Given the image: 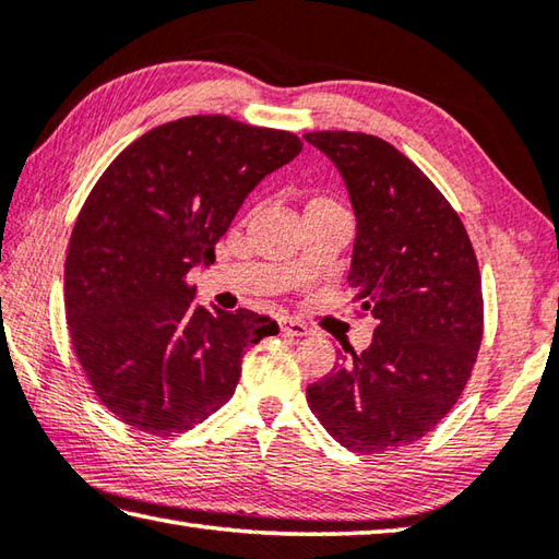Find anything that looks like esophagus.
Masks as SVG:
<instances>
[{
  "label": "esophagus",
  "mask_w": 559,
  "mask_h": 559,
  "mask_svg": "<svg viewBox=\"0 0 559 559\" xmlns=\"http://www.w3.org/2000/svg\"><path fill=\"white\" fill-rule=\"evenodd\" d=\"M280 331H282V335H289V338H304V335L311 333V329H309L307 323L294 321V319H282L280 321Z\"/></svg>",
  "instance_id": "1"
}]
</instances>
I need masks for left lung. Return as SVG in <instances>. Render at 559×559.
<instances>
[{"instance_id": "1", "label": "left lung", "mask_w": 559, "mask_h": 559, "mask_svg": "<svg viewBox=\"0 0 559 559\" xmlns=\"http://www.w3.org/2000/svg\"><path fill=\"white\" fill-rule=\"evenodd\" d=\"M338 167L355 214L350 284L372 316L367 350L309 384L321 426L353 452H386L433 430L465 389L481 343L475 250L436 185L377 135H304Z\"/></svg>"}]
</instances>
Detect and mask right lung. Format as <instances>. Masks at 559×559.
<instances>
[{
    "instance_id": "1",
    "label": "right lung",
    "mask_w": 559,
    "mask_h": 559,
    "mask_svg": "<svg viewBox=\"0 0 559 559\" xmlns=\"http://www.w3.org/2000/svg\"><path fill=\"white\" fill-rule=\"evenodd\" d=\"M301 153L289 131L185 116L133 141L99 177L72 228L66 316L99 402L151 436L202 424L236 392L246 347L270 316L194 304L187 275L248 194Z\"/></svg>"
}]
</instances>
